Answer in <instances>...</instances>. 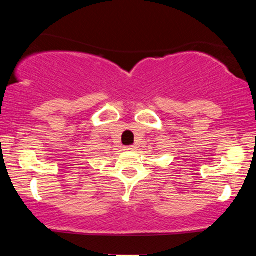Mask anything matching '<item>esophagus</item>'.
Instances as JSON below:
<instances>
[{
  "label": "esophagus",
  "instance_id": "1",
  "mask_svg": "<svg viewBox=\"0 0 256 256\" xmlns=\"http://www.w3.org/2000/svg\"><path fill=\"white\" fill-rule=\"evenodd\" d=\"M125 150H128V151H132V150H136V146L131 145V146H126Z\"/></svg>",
  "mask_w": 256,
  "mask_h": 256
}]
</instances>
